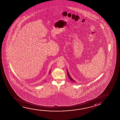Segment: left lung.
<instances>
[{
    "instance_id": "1",
    "label": "left lung",
    "mask_w": 120,
    "mask_h": 120,
    "mask_svg": "<svg viewBox=\"0 0 120 120\" xmlns=\"http://www.w3.org/2000/svg\"><path fill=\"white\" fill-rule=\"evenodd\" d=\"M67 71V75H68V78H69L70 80H71V81H72V82H75H75H76L74 80H73V78H71V77L70 76V75L69 73V72H68V70H67V71Z\"/></svg>"
}]
</instances>
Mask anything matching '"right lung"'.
Instances as JSON below:
<instances>
[{"label": "right lung", "mask_w": 120, "mask_h": 120, "mask_svg": "<svg viewBox=\"0 0 120 120\" xmlns=\"http://www.w3.org/2000/svg\"><path fill=\"white\" fill-rule=\"evenodd\" d=\"M51 70H50V71H49V74H50L51 73Z\"/></svg>", "instance_id": "obj_1"}]
</instances>
